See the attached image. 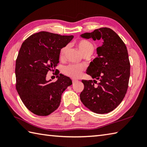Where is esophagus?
<instances>
[{"instance_id": "esophagus-1", "label": "esophagus", "mask_w": 147, "mask_h": 147, "mask_svg": "<svg viewBox=\"0 0 147 147\" xmlns=\"http://www.w3.org/2000/svg\"><path fill=\"white\" fill-rule=\"evenodd\" d=\"M72 82H73V83H74L77 82L78 80H75V79H73V80H72Z\"/></svg>"}]
</instances>
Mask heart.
<instances>
[{
  "instance_id": "1",
  "label": "heart",
  "mask_w": 147,
  "mask_h": 147,
  "mask_svg": "<svg viewBox=\"0 0 147 147\" xmlns=\"http://www.w3.org/2000/svg\"><path fill=\"white\" fill-rule=\"evenodd\" d=\"M76 46L78 48L80 52L84 55H90L92 54V53L94 51L95 47L93 43L88 40L83 39L76 43ZM69 47L68 45H65L63 47L60 51V57H64L65 54V53L67 51ZM84 70V67L83 65H78L74 64H69L66 66L64 67L63 68V73L66 74L67 76H69L72 78L79 77L82 72Z\"/></svg>"
}]
</instances>
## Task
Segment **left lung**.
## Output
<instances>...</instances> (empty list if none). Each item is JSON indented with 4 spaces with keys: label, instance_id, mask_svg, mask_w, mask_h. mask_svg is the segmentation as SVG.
<instances>
[{
    "label": "left lung",
    "instance_id": "1",
    "mask_svg": "<svg viewBox=\"0 0 147 147\" xmlns=\"http://www.w3.org/2000/svg\"><path fill=\"white\" fill-rule=\"evenodd\" d=\"M81 36L103 40V45L96 49L98 57L90 62L86 71L98 82L82 80L81 101L95 113H109L121 104L128 88L130 62L126 46L114 31L106 27Z\"/></svg>",
    "mask_w": 147,
    "mask_h": 147
}]
</instances>
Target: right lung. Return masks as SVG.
<instances>
[{
    "instance_id": "right-lung-1",
    "label": "right lung",
    "mask_w": 147,
    "mask_h": 147,
    "mask_svg": "<svg viewBox=\"0 0 147 147\" xmlns=\"http://www.w3.org/2000/svg\"><path fill=\"white\" fill-rule=\"evenodd\" d=\"M73 37L40 32L22 44L16 62V88L22 102L33 114L47 116L54 112L60 105L62 93L73 83L59 71L55 82L47 81L46 77L59 63L61 49Z\"/></svg>"
}]
</instances>
